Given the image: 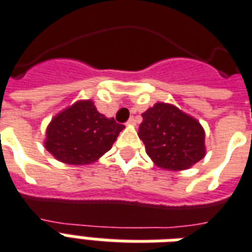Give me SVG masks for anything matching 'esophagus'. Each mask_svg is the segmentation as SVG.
Listing matches in <instances>:
<instances>
[{"label":"esophagus","instance_id":"esophagus-1","mask_svg":"<svg viewBox=\"0 0 252 252\" xmlns=\"http://www.w3.org/2000/svg\"><path fill=\"white\" fill-rule=\"evenodd\" d=\"M135 124H137V122H135V118H134V117H131V118H130L127 121L128 126H134V125H135Z\"/></svg>","mask_w":252,"mask_h":252}]
</instances>
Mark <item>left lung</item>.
I'll use <instances>...</instances> for the list:
<instances>
[{
  "label": "left lung",
  "mask_w": 252,
  "mask_h": 252,
  "mask_svg": "<svg viewBox=\"0 0 252 252\" xmlns=\"http://www.w3.org/2000/svg\"><path fill=\"white\" fill-rule=\"evenodd\" d=\"M142 118L138 135L159 167L186 170L205 157L203 127L175 106L155 103Z\"/></svg>",
  "instance_id": "obj_1"
}]
</instances>
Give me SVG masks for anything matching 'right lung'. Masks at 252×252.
Masks as SVG:
<instances>
[{
    "mask_svg": "<svg viewBox=\"0 0 252 252\" xmlns=\"http://www.w3.org/2000/svg\"><path fill=\"white\" fill-rule=\"evenodd\" d=\"M124 127L98 113L92 101H81L50 122L45 147L61 162L88 164L110 150Z\"/></svg>",
    "mask_w": 252,
    "mask_h": 252,
    "instance_id": "1",
    "label": "right lung"
}]
</instances>
